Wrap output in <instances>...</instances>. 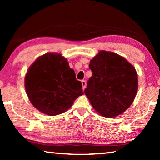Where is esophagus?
Masks as SVG:
<instances>
[{"instance_id":"obj_1","label":"esophagus","mask_w":160,"mask_h":160,"mask_svg":"<svg viewBox=\"0 0 160 160\" xmlns=\"http://www.w3.org/2000/svg\"><path fill=\"white\" fill-rule=\"evenodd\" d=\"M81 82H82L83 90H85V88H86V81L85 80H82V81H81Z\"/></svg>"}]
</instances>
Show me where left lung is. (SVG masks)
Returning a JSON list of instances; mask_svg holds the SVG:
<instances>
[{
  "label": "left lung",
  "mask_w": 160,
  "mask_h": 160,
  "mask_svg": "<svg viewBox=\"0 0 160 160\" xmlns=\"http://www.w3.org/2000/svg\"><path fill=\"white\" fill-rule=\"evenodd\" d=\"M92 75L84 91L96 112L104 117L120 115L132 104L138 90L135 68L122 56L101 51L90 61Z\"/></svg>",
  "instance_id": "1"
}]
</instances>
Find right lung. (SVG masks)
Returning a JSON list of instances; mask_svg holds the SVG:
<instances>
[{
  "label": "right lung",
  "mask_w": 160,
  "mask_h": 160,
  "mask_svg": "<svg viewBox=\"0 0 160 160\" xmlns=\"http://www.w3.org/2000/svg\"><path fill=\"white\" fill-rule=\"evenodd\" d=\"M25 85L32 105L49 116L65 112L83 94L82 83L76 80L66 58L56 53H46L32 63Z\"/></svg>",
  "instance_id": "obj_1"
}]
</instances>
